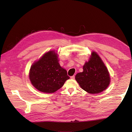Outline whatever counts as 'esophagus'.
<instances>
[{"label": "esophagus", "instance_id": "34e87169", "mask_svg": "<svg viewBox=\"0 0 132 132\" xmlns=\"http://www.w3.org/2000/svg\"><path fill=\"white\" fill-rule=\"evenodd\" d=\"M70 78H71V79H75V75L71 76V77H70Z\"/></svg>", "mask_w": 132, "mask_h": 132}]
</instances>
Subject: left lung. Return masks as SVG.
Segmentation results:
<instances>
[{
	"mask_svg": "<svg viewBox=\"0 0 132 132\" xmlns=\"http://www.w3.org/2000/svg\"><path fill=\"white\" fill-rule=\"evenodd\" d=\"M75 79L84 90L93 94H98L106 89L110 82L107 68L94 52L89 61L83 66L82 72L76 75Z\"/></svg>",
	"mask_w": 132,
	"mask_h": 132,
	"instance_id": "1",
	"label": "left lung"
}]
</instances>
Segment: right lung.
I'll return each mask as SVG.
<instances>
[{
	"mask_svg": "<svg viewBox=\"0 0 132 132\" xmlns=\"http://www.w3.org/2000/svg\"><path fill=\"white\" fill-rule=\"evenodd\" d=\"M29 77L35 88L46 93H54L70 78L60 65L54 51L46 53L31 66Z\"/></svg>",
	"mask_w": 132,
	"mask_h": 132,
	"instance_id": "obj_1",
	"label": "right lung"
}]
</instances>
